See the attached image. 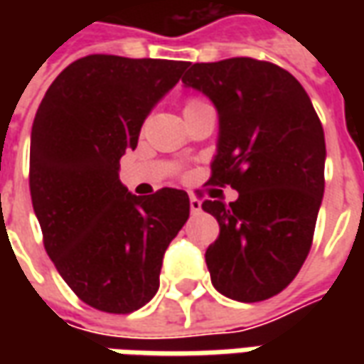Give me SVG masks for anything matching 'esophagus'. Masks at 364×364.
<instances>
[{"label": "esophagus", "mask_w": 364, "mask_h": 364, "mask_svg": "<svg viewBox=\"0 0 364 364\" xmlns=\"http://www.w3.org/2000/svg\"><path fill=\"white\" fill-rule=\"evenodd\" d=\"M189 205H191V213H193V214L200 213V200H198V198L191 197L189 198Z\"/></svg>", "instance_id": "34e87169"}]
</instances>
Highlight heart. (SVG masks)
<instances>
[{
	"label": "heart",
	"instance_id": "b5f03b06",
	"mask_svg": "<svg viewBox=\"0 0 364 364\" xmlns=\"http://www.w3.org/2000/svg\"><path fill=\"white\" fill-rule=\"evenodd\" d=\"M206 103V101H203V99H198V97H189L187 101H185V107H183V111L185 109H193V107H198V105Z\"/></svg>",
	"mask_w": 364,
	"mask_h": 364
}]
</instances>
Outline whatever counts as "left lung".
Listing matches in <instances>:
<instances>
[{
  "instance_id": "left-lung-1",
  "label": "left lung",
  "mask_w": 364,
  "mask_h": 364,
  "mask_svg": "<svg viewBox=\"0 0 364 364\" xmlns=\"http://www.w3.org/2000/svg\"><path fill=\"white\" fill-rule=\"evenodd\" d=\"M187 68L183 83L203 91L220 119L208 183L237 191L230 205L203 203L220 224L206 267L224 296L261 302L289 287L312 247L326 185L323 128L304 87L273 62Z\"/></svg>"
}]
</instances>
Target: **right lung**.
Listing matches in <instances>:
<instances>
[{
	"instance_id": "right-lung-1",
	"label": "right lung",
	"mask_w": 364,
	"mask_h": 364,
	"mask_svg": "<svg viewBox=\"0 0 364 364\" xmlns=\"http://www.w3.org/2000/svg\"><path fill=\"white\" fill-rule=\"evenodd\" d=\"M189 62L90 54L52 82L31 132L28 187L44 250L75 296L130 314L159 287L167 245L189 218L185 191L130 195L120 158Z\"/></svg>"
}]
</instances>
